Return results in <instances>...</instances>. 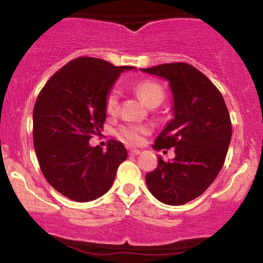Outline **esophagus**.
Wrapping results in <instances>:
<instances>
[{"label": "esophagus", "mask_w": 263, "mask_h": 263, "mask_svg": "<svg viewBox=\"0 0 263 263\" xmlns=\"http://www.w3.org/2000/svg\"><path fill=\"white\" fill-rule=\"evenodd\" d=\"M128 153H129V156H138L141 153V151L140 149H131Z\"/></svg>", "instance_id": "obj_1"}]
</instances>
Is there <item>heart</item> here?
I'll return each instance as SVG.
<instances>
[{
    "mask_svg": "<svg viewBox=\"0 0 263 263\" xmlns=\"http://www.w3.org/2000/svg\"><path fill=\"white\" fill-rule=\"evenodd\" d=\"M136 92L142 99V101L151 106L155 104H161L164 99V90L161 84L153 80H142L135 85ZM120 92L116 89L111 90L106 96V110L108 114H115L119 107ZM151 127L148 125H140V123H128L120 128L119 135L123 141L131 144H140L143 142L144 136L148 135Z\"/></svg>",
    "mask_w": 263,
    "mask_h": 263,
    "instance_id": "obj_1",
    "label": "heart"
}]
</instances>
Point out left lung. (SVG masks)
<instances>
[{
    "instance_id": "obj_1",
    "label": "left lung",
    "mask_w": 263,
    "mask_h": 263,
    "mask_svg": "<svg viewBox=\"0 0 263 263\" xmlns=\"http://www.w3.org/2000/svg\"><path fill=\"white\" fill-rule=\"evenodd\" d=\"M170 83L173 119L165 125L153 148L176 147L171 162L146 176L148 190L168 205H183L198 198L218 177L231 141V121L224 98L193 65L172 63L141 69Z\"/></svg>"
}]
</instances>
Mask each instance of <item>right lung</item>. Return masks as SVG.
I'll return each mask as SVG.
<instances>
[{"mask_svg":"<svg viewBox=\"0 0 263 263\" xmlns=\"http://www.w3.org/2000/svg\"><path fill=\"white\" fill-rule=\"evenodd\" d=\"M106 60L81 57L47 81L33 110V143L48 183L79 203L102 197L112 185L127 151L119 141L107 149L90 146L106 120V96L122 71Z\"/></svg>","mask_w":263,"mask_h":263,"instance_id":"obj_1","label":"right lung"}]
</instances>
